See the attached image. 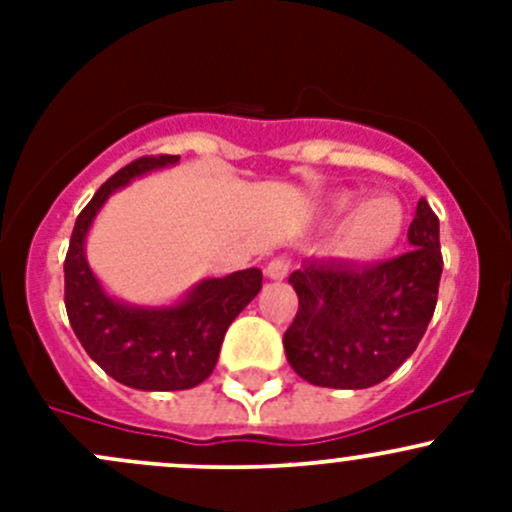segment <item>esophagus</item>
I'll list each match as a JSON object with an SVG mask.
<instances>
[{
  "label": "esophagus",
  "instance_id": "esophagus-1",
  "mask_svg": "<svg viewBox=\"0 0 512 512\" xmlns=\"http://www.w3.org/2000/svg\"><path fill=\"white\" fill-rule=\"evenodd\" d=\"M287 272H289V262L285 257H275V260L267 262L265 267V277L272 282H282L287 277Z\"/></svg>",
  "mask_w": 512,
  "mask_h": 512
}]
</instances>
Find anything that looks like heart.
I'll list each match as a JSON object with an SVG mask.
<instances>
[{
	"label": "heart",
	"instance_id": "1",
	"mask_svg": "<svg viewBox=\"0 0 512 512\" xmlns=\"http://www.w3.org/2000/svg\"><path fill=\"white\" fill-rule=\"evenodd\" d=\"M354 204L356 198L352 193H339L329 203V223L342 220ZM404 227V205L391 195H374L359 203L354 213L344 220L339 230V252L354 262L379 260L381 255L399 245Z\"/></svg>",
	"mask_w": 512,
	"mask_h": 512
}]
</instances>
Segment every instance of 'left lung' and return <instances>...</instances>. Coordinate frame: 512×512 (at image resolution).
<instances>
[{"label": "left lung", "instance_id": "8db88e82", "mask_svg": "<svg viewBox=\"0 0 512 512\" xmlns=\"http://www.w3.org/2000/svg\"><path fill=\"white\" fill-rule=\"evenodd\" d=\"M406 255L379 265L307 262L289 275L299 297L285 332L289 366L327 389H369L394 374L426 334L443 260L438 218L418 200Z\"/></svg>", "mask_w": 512, "mask_h": 512}]
</instances>
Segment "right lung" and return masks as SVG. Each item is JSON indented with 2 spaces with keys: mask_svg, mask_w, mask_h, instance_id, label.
Here are the masks:
<instances>
[{
  "mask_svg": "<svg viewBox=\"0 0 512 512\" xmlns=\"http://www.w3.org/2000/svg\"><path fill=\"white\" fill-rule=\"evenodd\" d=\"M178 160L141 158L111 175L76 218L64 262L66 314L81 347L111 379L138 391H183L203 384L218 364L227 327L262 289L257 267L195 282L170 304H131L98 282L86 260V237L96 215L131 180Z\"/></svg>",
  "mask_w": 512,
  "mask_h": 512,
  "instance_id": "1",
  "label": "right lung"
}]
</instances>
